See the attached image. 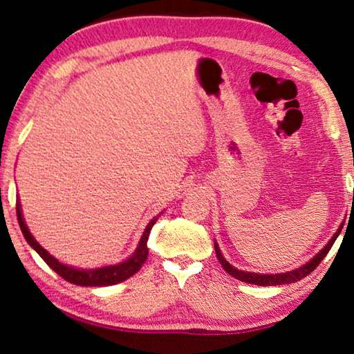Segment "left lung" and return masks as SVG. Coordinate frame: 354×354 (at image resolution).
<instances>
[{
    "instance_id": "left-lung-1",
    "label": "left lung",
    "mask_w": 354,
    "mask_h": 354,
    "mask_svg": "<svg viewBox=\"0 0 354 354\" xmlns=\"http://www.w3.org/2000/svg\"><path fill=\"white\" fill-rule=\"evenodd\" d=\"M354 196V195H353ZM344 226V225H342ZM342 226L339 227L337 231H335V234L331 237V241L328 242V245L323 250H320V253H317L313 259H310L308 263H304L303 267L297 268V270H292V272H286V273H277V274H261V273H253V272H243V270H237L236 267H232L230 262H227L223 254H221V251L218 248L217 242H214V247H215V254H217V259L221 263V267L225 268L226 273H230L232 278H236L239 281H242V283H247V284H256V286H281V284H290V283H295V281L303 279L304 277H308L310 272H314L317 266L323 261V257L328 254V251L331 250L333 243L335 242V239L340 234V231H342Z\"/></svg>"
}]
</instances>
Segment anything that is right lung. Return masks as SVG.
I'll list each match as a JSON object with an SVG mask.
<instances>
[{
    "label": "right lung",
    "mask_w": 354,
    "mask_h": 354,
    "mask_svg": "<svg viewBox=\"0 0 354 354\" xmlns=\"http://www.w3.org/2000/svg\"><path fill=\"white\" fill-rule=\"evenodd\" d=\"M17 218H19V225L20 230L25 236L26 242L31 245V247L37 251L39 256L44 259L48 266H50L53 270H55L59 277H62L65 281H68L71 284L76 286H86V287H100V286H112V284H118L122 281L128 279L140 270V267L145 263L147 257H148V236L149 231H151L153 225L156 223V220L153 218L149 223L147 225L145 231H143V236L139 242V247L136 248L133 256L128 257L127 261L122 263H117V266H107V267H101V268H76V267H70L65 266V263L59 262L56 257H53L45 248H41L39 242L32 237L31 232H29L28 226L25 223V218H23L21 214V205L20 201H17Z\"/></svg>",
    "instance_id": "right-lung-1"
}]
</instances>
